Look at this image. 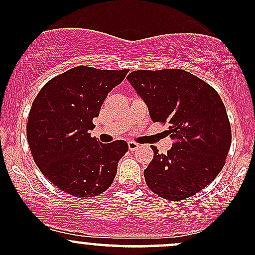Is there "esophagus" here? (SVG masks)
I'll return each mask as SVG.
<instances>
[{
    "instance_id": "esophagus-1",
    "label": "esophagus",
    "mask_w": 255,
    "mask_h": 255,
    "mask_svg": "<svg viewBox=\"0 0 255 255\" xmlns=\"http://www.w3.org/2000/svg\"><path fill=\"white\" fill-rule=\"evenodd\" d=\"M138 148H139V144H137V143H134V142H129V143H128V149H129L130 151H135Z\"/></svg>"
}]
</instances>
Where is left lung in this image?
<instances>
[{
    "label": "left lung",
    "instance_id": "left-lung-1",
    "mask_svg": "<svg viewBox=\"0 0 255 255\" xmlns=\"http://www.w3.org/2000/svg\"><path fill=\"white\" fill-rule=\"evenodd\" d=\"M153 122H168L174 144L166 154L153 146L144 170L149 189L163 199L194 196L220 174L232 140L226 107L213 87L180 69L138 70L127 76Z\"/></svg>",
    "mask_w": 255,
    "mask_h": 255
}]
</instances>
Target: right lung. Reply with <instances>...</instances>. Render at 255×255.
<instances>
[{
  "mask_svg": "<svg viewBox=\"0 0 255 255\" xmlns=\"http://www.w3.org/2000/svg\"><path fill=\"white\" fill-rule=\"evenodd\" d=\"M127 73L76 66L51 79L35 97L27 123L28 144L43 175L61 191L82 199L111 186L128 144L101 143L90 132L109 92Z\"/></svg>",
  "mask_w": 255,
  "mask_h": 255,
  "instance_id": "1",
  "label": "right lung"
}]
</instances>
